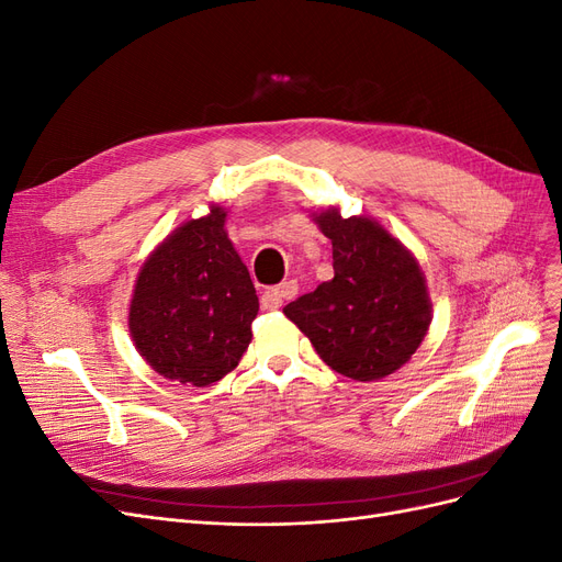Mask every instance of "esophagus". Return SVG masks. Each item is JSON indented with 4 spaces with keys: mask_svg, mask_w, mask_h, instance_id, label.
<instances>
[{
    "mask_svg": "<svg viewBox=\"0 0 562 562\" xmlns=\"http://www.w3.org/2000/svg\"><path fill=\"white\" fill-rule=\"evenodd\" d=\"M297 295V281H283L281 285L267 288L262 293V310H279L283 300H291Z\"/></svg>",
    "mask_w": 562,
    "mask_h": 562,
    "instance_id": "1",
    "label": "esophagus"
}]
</instances>
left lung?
Here are the masks:
<instances>
[{
	"label": "left lung",
	"mask_w": 562,
	"mask_h": 562,
	"mask_svg": "<svg viewBox=\"0 0 562 562\" xmlns=\"http://www.w3.org/2000/svg\"><path fill=\"white\" fill-rule=\"evenodd\" d=\"M333 244L335 277L285 304L323 363L356 382H375L413 359L431 326L424 271L375 217H342L337 206L312 213Z\"/></svg>",
	"instance_id": "obj_1"
}]
</instances>
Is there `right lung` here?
Listing matches in <instances>:
<instances>
[{
    "label": "right lung",
    "mask_w": 562,
    "mask_h": 562,
    "mask_svg": "<svg viewBox=\"0 0 562 562\" xmlns=\"http://www.w3.org/2000/svg\"><path fill=\"white\" fill-rule=\"evenodd\" d=\"M225 223L220 203L184 220L147 255L133 285V345L151 370L178 384L223 380L252 339L260 302Z\"/></svg>",
    "instance_id": "right-lung-1"
}]
</instances>
